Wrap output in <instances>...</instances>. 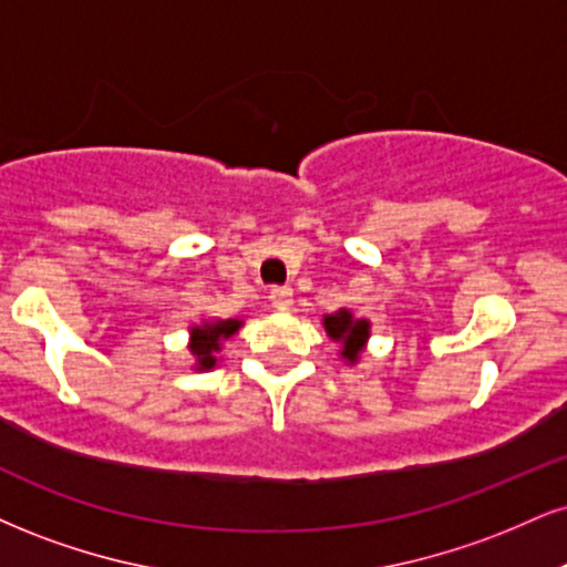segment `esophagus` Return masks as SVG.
<instances>
[{"mask_svg":"<svg viewBox=\"0 0 567 567\" xmlns=\"http://www.w3.org/2000/svg\"><path fill=\"white\" fill-rule=\"evenodd\" d=\"M269 301L275 303V309H290L292 306V288L282 285V288H275L269 292Z\"/></svg>","mask_w":567,"mask_h":567,"instance_id":"1","label":"esophagus"}]
</instances>
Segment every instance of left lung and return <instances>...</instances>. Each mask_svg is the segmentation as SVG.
Returning <instances> with one entry per match:
<instances>
[{"mask_svg":"<svg viewBox=\"0 0 567 567\" xmlns=\"http://www.w3.org/2000/svg\"><path fill=\"white\" fill-rule=\"evenodd\" d=\"M324 330L327 336L343 346V351L340 353H343V359L349 361L359 359L361 346H364V340L370 338V322H364V319H353L346 309L324 317Z\"/></svg>","mask_w":567,"mask_h":567,"instance_id":"1","label":"left lung"}]
</instances>
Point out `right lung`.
Listing matches in <instances>:
<instances>
[{
    "instance_id": "1",
    "label": "right lung",
    "mask_w": 567,
    "mask_h": 567,
    "mask_svg": "<svg viewBox=\"0 0 567 567\" xmlns=\"http://www.w3.org/2000/svg\"><path fill=\"white\" fill-rule=\"evenodd\" d=\"M240 322L237 319H227V322H216V324H203V327H193V353L197 357V370H210L216 364L214 353L218 351V340L235 336Z\"/></svg>"
}]
</instances>
